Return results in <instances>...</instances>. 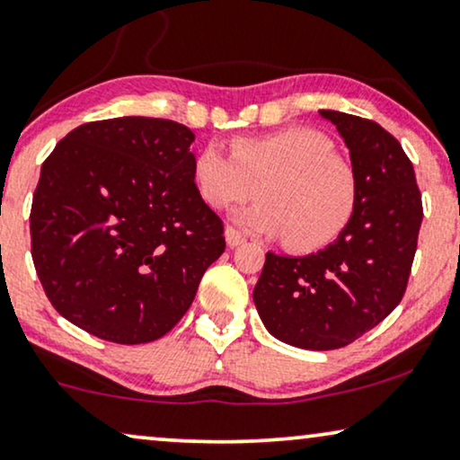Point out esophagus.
I'll return each mask as SVG.
<instances>
[{
	"label": "esophagus",
	"instance_id": "esophagus-1",
	"mask_svg": "<svg viewBox=\"0 0 460 460\" xmlns=\"http://www.w3.org/2000/svg\"><path fill=\"white\" fill-rule=\"evenodd\" d=\"M225 240H226V246H229V248H237L240 243L246 242V237H243L237 229H234V226H226Z\"/></svg>",
	"mask_w": 460,
	"mask_h": 460
}]
</instances>
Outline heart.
<instances>
[{
    "mask_svg": "<svg viewBox=\"0 0 460 460\" xmlns=\"http://www.w3.org/2000/svg\"><path fill=\"white\" fill-rule=\"evenodd\" d=\"M193 184L210 208L259 203L237 217L243 229L297 252L324 248L346 229L358 203V180L333 139L307 127L235 137L231 153L206 144L193 156Z\"/></svg>",
    "mask_w": 460,
    "mask_h": 460,
    "instance_id": "heart-1",
    "label": "heart"
}]
</instances>
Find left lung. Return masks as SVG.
Returning <instances> with one entry per match:
<instances>
[{"label": "left lung", "instance_id": "1", "mask_svg": "<svg viewBox=\"0 0 460 460\" xmlns=\"http://www.w3.org/2000/svg\"><path fill=\"white\" fill-rule=\"evenodd\" d=\"M350 150L358 180L354 217L333 243L307 257L265 254L254 305L267 331L305 350L344 348L403 299L422 199L414 165L374 120L321 110Z\"/></svg>", "mask_w": 460, "mask_h": 460}]
</instances>
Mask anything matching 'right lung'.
<instances>
[{"mask_svg":"<svg viewBox=\"0 0 460 460\" xmlns=\"http://www.w3.org/2000/svg\"><path fill=\"white\" fill-rule=\"evenodd\" d=\"M195 133L120 116L69 131L42 163L31 257L57 312L114 344L176 327L225 252L223 220L193 184Z\"/></svg>","mask_w":460,"mask_h":460,"instance_id":"obj_1","label":"right lung"}]
</instances>
